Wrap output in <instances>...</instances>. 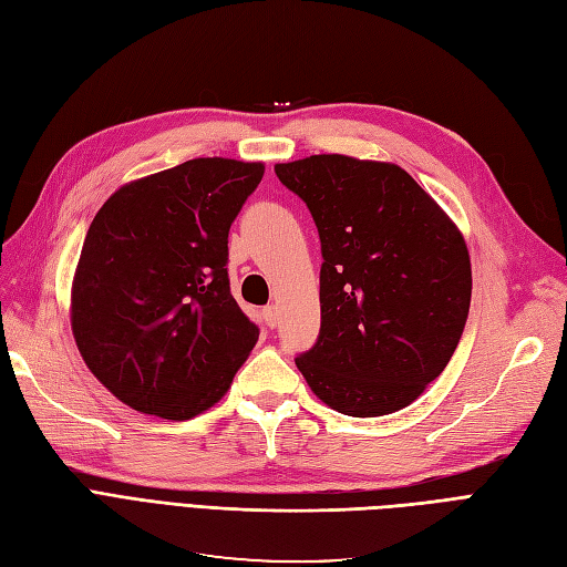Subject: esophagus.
<instances>
[{
    "label": "esophagus",
    "mask_w": 567,
    "mask_h": 567,
    "mask_svg": "<svg viewBox=\"0 0 567 567\" xmlns=\"http://www.w3.org/2000/svg\"><path fill=\"white\" fill-rule=\"evenodd\" d=\"M262 319H265V323L269 326V329H274V326L279 323V307L277 305H267L265 310H262Z\"/></svg>",
    "instance_id": "34e87169"
}]
</instances>
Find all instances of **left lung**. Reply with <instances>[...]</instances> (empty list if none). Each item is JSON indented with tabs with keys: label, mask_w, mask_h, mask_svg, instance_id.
Segmentation results:
<instances>
[{
	"label": "left lung",
	"mask_w": 567,
	"mask_h": 567,
	"mask_svg": "<svg viewBox=\"0 0 567 567\" xmlns=\"http://www.w3.org/2000/svg\"><path fill=\"white\" fill-rule=\"evenodd\" d=\"M274 173L321 238V331L296 364L340 414L385 416L450 364L471 307L463 234L406 169L321 153Z\"/></svg>",
	"instance_id": "left-lung-1"
}]
</instances>
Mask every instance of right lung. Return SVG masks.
Wrapping results in <instances>:
<instances>
[{
	"mask_svg": "<svg viewBox=\"0 0 567 567\" xmlns=\"http://www.w3.org/2000/svg\"><path fill=\"white\" fill-rule=\"evenodd\" d=\"M265 163L194 158L101 205L71 288L84 364L115 398L186 421L225 398L260 329L236 305L229 227Z\"/></svg>",
	"mask_w": 567,
	"mask_h": 567,
	"instance_id": "1",
	"label": "right lung"
}]
</instances>
